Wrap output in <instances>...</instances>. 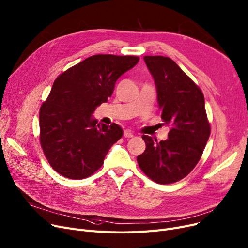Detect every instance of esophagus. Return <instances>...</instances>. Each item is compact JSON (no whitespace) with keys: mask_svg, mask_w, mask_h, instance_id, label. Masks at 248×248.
Wrapping results in <instances>:
<instances>
[{"mask_svg":"<svg viewBox=\"0 0 248 248\" xmlns=\"http://www.w3.org/2000/svg\"><path fill=\"white\" fill-rule=\"evenodd\" d=\"M124 138H133V137H134V134H133V132L130 131V130H125V131L124 132Z\"/></svg>","mask_w":248,"mask_h":248,"instance_id":"obj_1","label":"esophagus"}]
</instances>
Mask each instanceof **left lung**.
Returning <instances> with one entry per match:
<instances>
[{"mask_svg":"<svg viewBox=\"0 0 248 248\" xmlns=\"http://www.w3.org/2000/svg\"><path fill=\"white\" fill-rule=\"evenodd\" d=\"M152 75L161 118L171 128L168 139L143 135L144 153L137 157L144 173L160 185L185 178L200 161L211 134L204 97L199 86L170 58L145 56Z\"/></svg>","mask_w":248,"mask_h":248,"instance_id":"left-lung-1","label":"left lung"}]
</instances>
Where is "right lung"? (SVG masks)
Segmentation results:
<instances>
[{
    "instance_id": "obj_1",
    "label": "right lung",
    "mask_w": 248,
    "mask_h": 248,
    "mask_svg": "<svg viewBox=\"0 0 248 248\" xmlns=\"http://www.w3.org/2000/svg\"><path fill=\"white\" fill-rule=\"evenodd\" d=\"M134 56L95 55L62 73L39 110L40 144L63 177L83 179L103 164L122 127L97 124L92 114L112 95L115 82L139 62Z\"/></svg>"
}]
</instances>
